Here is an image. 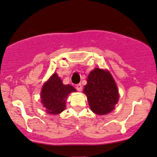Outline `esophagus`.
I'll use <instances>...</instances> for the list:
<instances>
[{"mask_svg":"<svg viewBox=\"0 0 157 157\" xmlns=\"http://www.w3.org/2000/svg\"><path fill=\"white\" fill-rule=\"evenodd\" d=\"M75 88H76V89L78 90V91H81V90H82V85L80 83L77 84L76 86H75Z\"/></svg>","mask_w":157,"mask_h":157,"instance_id":"1","label":"esophagus"}]
</instances>
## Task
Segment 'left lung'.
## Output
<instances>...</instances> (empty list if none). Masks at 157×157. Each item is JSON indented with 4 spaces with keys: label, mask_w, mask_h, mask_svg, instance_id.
I'll return each mask as SVG.
<instances>
[{
    "label": "left lung",
    "mask_w": 157,
    "mask_h": 157,
    "mask_svg": "<svg viewBox=\"0 0 157 157\" xmlns=\"http://www.w3.org/2000/svg\"><path fill=\"white\" fill-rule=\"evenodd\" d=\"M83 92L90 109L101 116L113 110L119 99L118 88L111 74L98 68L88 75Z\"/></svg>",
    "instance_id": "obj_1"
}]
</instances>
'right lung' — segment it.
Masks as SVG:
<instances>
[{
	"label": "right lung",
	"instance_id": "obj_1",
	"mask_svg": "<svg viewBox=\"0 0 157 157\" xmlns=\"http://www.w3.org/2000/svg\"><path fill=\"white\" fill-rule=\"evenodd\" d=\"M75 91L71 85H63L57 74L54 73L41 88V102L49 114H59L66 108L68 95Z\"/></svg>",
	"mask_w": 157,
	"mask_h": 157
}]
</instances>
